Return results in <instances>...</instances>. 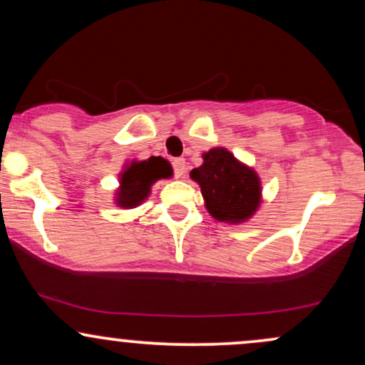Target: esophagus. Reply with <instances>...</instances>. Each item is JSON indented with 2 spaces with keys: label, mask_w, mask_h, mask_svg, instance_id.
Instances as JSON below:
<instances>
[{
  "label": "esophagus",
  "mask_w": 365,
  "mask_h": 365,
  "mask_svg": "<svg viewBox=\"0 0 365 365\" xmlns=\"http://www.w3.org/2000/svg\"><path fill=\"white\" fill-rule=\"evenodd\" d=\"M171 166H173V173L177 178H182L185 175V159L183 158H175L171 161Z\"/></svg>",
  "instance_id": "esophagus-1"
}]
</instances>
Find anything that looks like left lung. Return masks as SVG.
Segmentation results:
<instances>
[{"label": "left lung", "instance_id": "left-lung-1", "mask_svg": "<svg viewBox=\"0 0 365 365\" xmlns=\"http://www.w3.org/2000/svg\"><path fill=\"white\" fill-rule=\"evenodd\" d=\"M202 158V166L192 170L190 178L200 185L211 216L228 223H240L252 216L261 200V185L254 170L221 148L211 149Z\"/></svg>", "mask_w": 365, "mask_h": 365}]
</instances>
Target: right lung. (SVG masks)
<instances>
[{
	"instance_id": "right-lung-1",
	"label": "right lung",
	"mask_w": 365,
	"mask_h": 365,
	"mask_svg": "<svg viewBox=\"0 0 365 365\" xmlns=\"http://www.w3.org/2000/svg\"><path fill=\"white\" fill-rule=\"evenodd\" d=\"M171 166L166 159L150 156L145 161L132 163L120 175V190L116 202L121 207H135L149 195L150 185L159 178L171 177Z\"/></svg>"
}]
</instances>
